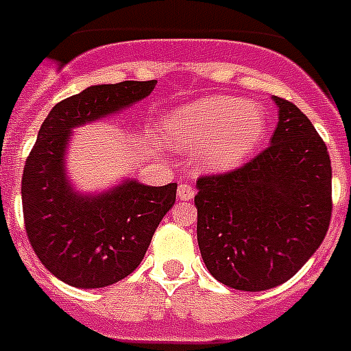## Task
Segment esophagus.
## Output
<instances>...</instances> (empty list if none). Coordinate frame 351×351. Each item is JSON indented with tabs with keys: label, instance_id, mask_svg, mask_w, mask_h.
Returning <instances> with one entry per match:
<instances>
[{
	"label": "esophagus",
	"instance_id": "1",
	"mask_svg": "<svg viewBox=\"0 0 351 351\" xmlns=\"http://www.w3.org/2000/svg\"><path fill=\"white\" fill-rule=\"evenodd\" d=\"M178 196H180V200H191L195 196V189L187 185V183H183V185L178 187Z\"/></svg>",
	"mask_w": 351,
	"mask_h": 351
}]
</instances>
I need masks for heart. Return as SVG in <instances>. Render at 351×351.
<instances>
[{
	"label": "heart",
	"instance_id": "b5f03b06",
	"mask_svg": "<svg viewBox=\"0 0 351 351\" xmlns=\"http://www.w3.org/2000/svg\"><path fill=\"white\" fill-rule=\"evenodd\" d=\"M265 113L238 96H206L171 109L162 119L168 145L196 153L204 171L225 173L247 162L265 138Z\"/></svg>",
	"mask_w": 351,
	"mask_h": 351
}]
</instances>
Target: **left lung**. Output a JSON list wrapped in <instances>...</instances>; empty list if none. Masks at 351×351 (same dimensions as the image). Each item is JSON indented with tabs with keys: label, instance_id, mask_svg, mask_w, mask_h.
<instances>
[{
	"label": "left lung",
	"instance_id": "obj_1",
	"mask_svg": "<svg viewBox=\"0 0 351 351\" xmlns=\"http://www.w3.org/2000/svg\"><path fill=\"white\" fill-rule=\"evenodd\" d=\"M270 147L242 168L196 181V238L206 268L232 289L287 282L322 245L330 221V158L308 117L272 96Z\"/></svg>",
	"mask_w": 351,
	"mask_h": 351
}]
</instances>
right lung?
Wrapping results in <instances>:
<instances>
[{
  "label": "right lung",
  "instance_id": "add662e5",
  "mask_svg": "<svg viewBox=\"0 0 351 351\" xmlns=\"http://www.w3.org/2000/svg\"><path fill=\"white\" fill-rule=\"evenodd\" d=\"M155 84H92L56 104L39 128L22 173L26 232L43 267L68 285L98 289L132 274L176 202L178 183L151 187L124 178L98 193H83L68 176L73 130L128 109Z\"/></svg>",
  "mask_w": 351,
  "mask_h": 351
}]
</instances>
